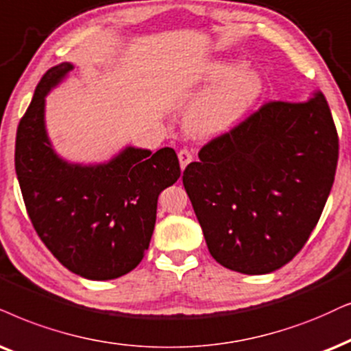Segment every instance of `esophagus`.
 I'll use <instances>...</instances> for the list:
<instances>
[{
    "label": "esophagus",
    "mask_w": 351,
    "mask_h": 351,
    "mask_svg": "<svg viewBox=\"0 0 351 351\" xmlns=\"http://www.w3.org/2000/svg\"><path fill=\"white\" fill-rule=\"evenodd\" d=\"M178 158H180V167H181V170H184L186 167H188V163H191L193 162V154L189 152L188 149H181L180 152H178Z\"/></svg>",
    "instance_id": "34e87169"
}]
</instances>
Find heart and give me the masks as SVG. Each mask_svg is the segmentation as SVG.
<instances>
[{
  "instance_id": "obj_1",
  "label": "heart",
  "mask_w": 351,
  "mask_h": 351,
  "mask_svg": "<svg viewBox=\"0 0 351 351\" xmlns=\"http://www.w3.org/2000/svg\"><path fill=\"white\" fill-rule=\"evenodd\" d=\"M230 73V66L219 64L212 71V79L225 77ZM261 90L263 82L254 71L243 69L232 74L193 106L188 117L189 131L197 136H214L230 130L256 104Z\"/></svg>"
}]
</instances>
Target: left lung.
I'll list each match as a JSON object with an SVG mask.
<instances>
[{
    "label": "left lung",
    "mask_w": 351,
    "mask_h": 351,
    "mask_svg": "<svg viewBox=\"0 0 351 351\" xmlns=\"http://www.w3.org/2000/svg\"><path fill=\"white\" fill-rule=\"evenodd\" d=\"M339 134L324 94L267 101L199 150L183 184L217 263L247 275L290 263L334 184Z\"/></svg>",
    "instance_id": "obj_1"
}]
</instances>
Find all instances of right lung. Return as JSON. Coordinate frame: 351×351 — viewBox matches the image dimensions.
I'll use <instances>...</instances> for the list:
<instances>
[{"instance_id": "right-lung-1", "label": "right lung", "mask_w": 351, "mask_h": 351, "mask_svg": "<svg viewBox=\"0 0 351 351\" xmlns=\"http://www.w3.org/2000/svg\"><path fill=\"white\" fill-rule=\"evenodd\" d=\"M73 66L48 69L16 134L14 165L35 232L53 256L88 280H112L143 261L152 238L158 194L180 178L171 147H128L104 165H71L45 132V95Z\"/></svg>"}]
</instances>
